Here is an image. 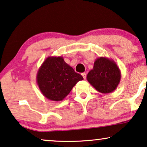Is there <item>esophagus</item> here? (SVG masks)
Instances as JSON below:
<instances>
[{"instance_id":"obj_1","label":"esophagus","mask_w":147,"mask_h":147,"mask_svg":"<svg viewBox=\"0 0 147 147\" xmlns=\"http://www.w3.org/2000/svg\"><path fill=\"white\" fill-rule=\"evenodd\" d=\"M82 77L84 78V80L86 79V74H85V73H82Z\"/></svg>"}]
</instances>
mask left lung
Returning <instances> with one entry per match:
<instances>
[{"instance_id":"1","label":"left lung","mask_w":147,"mask_h":147,"mask_svg":"<svg viewBox=\"0 0 147 147\" xmlns=\"http://www.w3.org/2000/svg\"><path fill=\"white\" fill-rule=\"evenodd\" d=\"M121 79L119 67L114 60L100 57L94 61L93 69L88 72L87 80L97 90L103 94L114 91Z\"/></svg>"}]
</instances>
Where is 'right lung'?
<instances>
[{"mask_svg":"<svg viewBox=\"0 0 147 147\" xmlns=\"http://www.w3.org/2000/svg\"><path fill=\"white\" fill-rule=\"evenodd\" d=\"M37 84L47 99L61 101L74 86L84 78L66 63L63 57H48L37 74Z\"/></svg>","mask_w":147,"mask_h":147,"instance_id":"right-lung-1","label":"right lung"}]
</instances>
